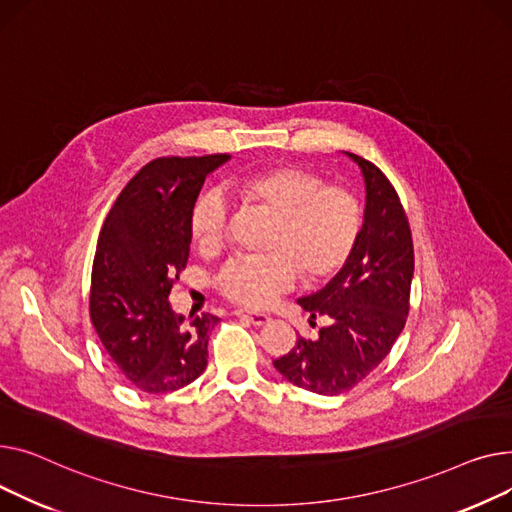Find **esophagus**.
<instances>
[{
	"mask_svg": "<svg viewBox=\"0 0 512 512\" xmlns=\"http://www.w3.org/2000/svg\"><path fill=\"white\" fill-rule=\"evenodd\" d=\"M235 316L248 320L250 324L254 326H264L266 322H270V316L268 314H262V312H250V310H235Z\"/></svg>",
	"mask_w": 512,
	"mask_h": 512,
	"instance_id": "esophagus-1",
	"label": "esophagus"
}]
</instances>
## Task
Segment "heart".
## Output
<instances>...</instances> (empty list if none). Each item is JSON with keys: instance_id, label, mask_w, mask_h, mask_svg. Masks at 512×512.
Listing matches in <instances>:
<instances>
[{"instance_id": "1", "label": "heart", "mask_w": 512, "mask_h": 512, "mask_svg": "<svg viewBox=\"0 0 512 512\" xmlns=\"http://www.w3.org/2000/svg\"><path fill=\"white\" fill-rule=\"evenodd\" d=\"M229 190L246 204L275 217L264 256L229 258L217 273L219 293L235 304L262 308L297 275L324 283L349 264L364 217L357 198L343 186H328L318 173L299 165H264L235 175ZM227 231V204L217 192L202 194L190 213L198 250L215 252Z\"/></svg>"}]
</instances>
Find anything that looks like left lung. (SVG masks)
<instances>
[{
	"label": "left lung",
	"instance_id": "left-lung-1",
	"mask_svg": "<svg viewBox=\"0 0 512 512\" xmlns=\"http://www.w3.org/2000/svg\"><path fill=\"white\" fill-rule=\"evenodd\" d=\"M364 173L366 213L359 244L333 281L297 299L326 326L316 339L275 359L291 384L310 393L337 397L362 382L393 349L409 314L413 279V242L403 204L386 175L370 161L347 153Z\"/></svg>",
	"mask_w": 512,
	"mask_h": 512
}]
</instances>
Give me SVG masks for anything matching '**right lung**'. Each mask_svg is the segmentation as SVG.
<instances>
[{"instance_id": "right-lung-1", "label": "right lung", "mask_w": 512, "mask_h": 512, "mask_svg": "<svg viewBox=\"0 0 512 512\" xmlns=\"http://www.w3.org/2000/svg\"><path fill=\"white\" fill-rule=\"evenodd\" d=\"M229 155L161 157L144 165L103 223L90 279V320L122 372L148 395L173 393L206 368L219 322H186L169 304L190 256V213L210 171Z\"/></svg>"}]
</instances>
